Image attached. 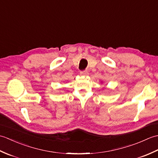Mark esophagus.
<instances>
[{
  "label": "esophagus",
  "instance_id": "1",
  "mask_svg": "<svg viewBox=\"0 0 158 158\" xmlns=\"http://www.w3.org/2000/svg\"><path fill=\"white\" fill-rule=\"evenodd\" d=\"M88 72L87 70H84V71H81L80 72V75L82 76H88Z\"/></svg>",
  "mask_w": 158,
  "mask_h": 158
}]
</instances>
